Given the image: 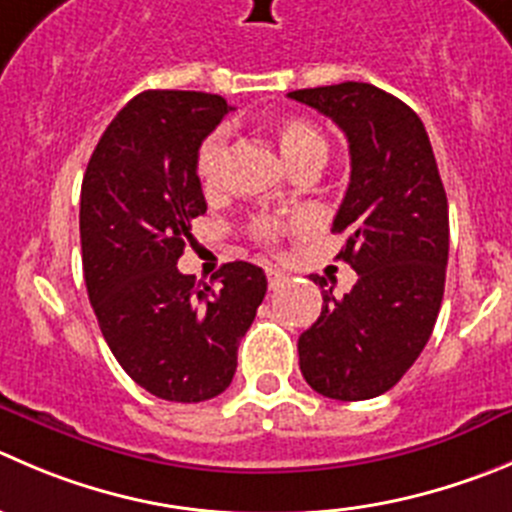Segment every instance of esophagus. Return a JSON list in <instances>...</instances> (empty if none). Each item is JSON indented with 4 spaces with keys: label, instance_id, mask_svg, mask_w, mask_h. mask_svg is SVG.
<instances>
[{
    "label": "esophagus",
    "instance_id": "1",
    "mask_svg": "<svg viewBox=\"0 0 512 512\" xmlns=\"http://www.w3.org/2000/svg\"><path fill=\"white\" fill-rule=\"evenodd\" d=\"M266 279H269V289H276V286L284 284V281L289 279V276H286L284 271H279V269H274V266H269V269H266Z\"/></svg>",
    "mask_w": 512,
    "mask_h": 512
}]
</instances>
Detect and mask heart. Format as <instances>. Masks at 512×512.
<instances>
[{"instance_id":"b5f03b06","label":"heart","mask_w":512,"mask_h":512,"mask_svg":"<svg viewBox=\"0 0 512 512\" xmlns=\"http://www.w3.org/2000/svg\"><path fill=\"white\" fill-rule=\"evenodd\" d=\"M271 135H274L279 153L284 155L291 168H299V165H319L321 168L324 165L329 143H326L324 133L309 120L281 118L271 128ZM196 175L206 196H213L223 188V180H226V133L223 130H213L201 143L196 153ZM286 226L289 223L281 221V218L259 216L253 218L251 233L261 243H276L281 233L286 231Z\"/></svg>"}]
</instances>
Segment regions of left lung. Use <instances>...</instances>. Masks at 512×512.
<instances>
[{
	"instance_id": "8db88e82",
	"label": "left lung",
	"mask_w": 512,
	"mask_h": 512,
	"mask_svg": "<svg viewBox=\"0 0 512 512\" xmlns=\"http://www.w3.org/2000/svg\"><path fill=\"white\" fill-rule=\"evenodd\" d=\"M291 100L332 118L349 140L352 175L334 216L337 259L357 271L342 299L321 291V314L299 337L314 392L357 402L392 389L425 349L445 294L447 196L430 138L412 107L367 82L309 87ZM321 289L324 276H311Z\"/></svg>"
}]
</instances>
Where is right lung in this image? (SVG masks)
Returning <instances> with one entry per match:
<instances>
[{"label":"right lung","instance_id":"add662e5","mask_svg":"<svg viewBox=\"0 0 512 512\" xmlns=\"http://www.w3.org/2000/svg\"><path fill=\"white\" fill-rule=\"evenodd\" d=\"M231 110L208 92H140L82 178V271L100 332L120 367L168 402H203L231 384L266 296V274L246 261L223 264L218 289L178 271L191 221L206 213L196 153Z\"/></svg>","mask_w":512,"mask_h":512}]
</instances>
